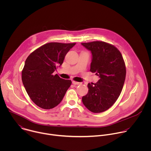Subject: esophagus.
I'll return each instance as SVG.
<instances>
[{
    "label": "esophagus",
    "instance_id": "esophagus-1",
    "mask_svg": "<svg viewBox=\"0 0 151 151\" xmlns=\"http://www.w3.org/2000/svg\"><path fill=\"white\" fill-rule=\"evenodd\" d=\"M72 83L74 85H81V82H76V81H72Z\"/></svg>",
    "mask_w": 151,
    "mask_h": 151
}]
</instances>
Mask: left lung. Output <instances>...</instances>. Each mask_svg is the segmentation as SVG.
I'll list each match as a JSON object with an SVG mask.
<instances>
[{
  "instance_id": "1",
  "label": "left lung",
  "mask_w": 151,
  "mask_h": 151,
  "mask_svg": "<svg viewBox=\"0 0 151 151\" xmlns=\"http://www.w3.org/2000/svg\"><path fill=\"white\" fill-rule=\"evenodd\" d=\"M90 51L92 60L90 71L100 79L88 83V92L83 96L84 106L92 112L106 111L119 97L125 79L126 68L120 51L114 45L102 41L82 43Z\"/></svg>"
}]
</instances>
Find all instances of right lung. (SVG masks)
Returning <instances> with one entry per match:
<instances>
[{
    "label": "right lung",
    "mask_w": 151,
    "mask_h": 151,
    "mask_svg": "<svg viewBox=\"0 0 151 151\" xmlns=\"http://www.w3.org/2000/svg\"><path fill=\"white\" fill-rule=\"evenodd\" d=\"M75 44L48 43L27 58L22 70L23 83L31 100L41 108L50 109L57 106L70 87V80L53 73Z\"/></svg>",
    "instance_id": "obj_1"
}]
</instances>
